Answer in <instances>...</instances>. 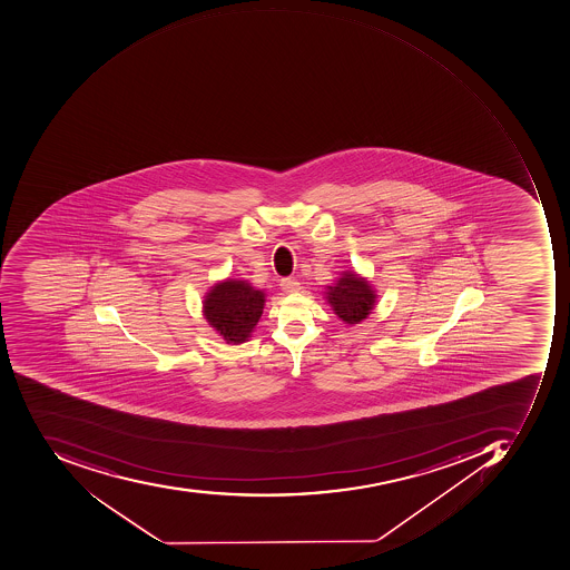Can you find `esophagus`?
Masks as SVG:
<instances>
[{"mask_svg": "<svg viewBox=\"0 0 570 570\" xmlns=\"http://www.w3.org/2000/svg\"><path fill=\"white\" fill-rule=\"evenodd\" d=\"M281 287L286 293H296V291L302 289V284H299L298 279H294V277H284V279H281Z\"/></svg>", "mask_w": 570, "mask_h": 570, "instance_id": "obj_1", "label": "esophagus"}]
</instances>
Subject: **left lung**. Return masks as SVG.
Returning <instances> with one entry per match:
<instances>
[{
    "instance_id": "8db88e82",
    "label": "left lung",
    "mask_w": 570,
    "mask_h": 570,
    "mask_svg": "<svg viewBox=\"0 0 570 570\" xmlns=\"http://www.w3.org/2000/svg\"><path fill=\"white\" fill-rule=\"evenodd\" d=\"M327 299L338 318H343L346 324H360L372 313L375 293L354 272H344L335 286H328Z\"/></svg>"
}]
</instances>
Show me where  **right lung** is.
<instances>
[{"label":"right lung","mask_w":570,"mask_h":570,"mask_svg":"<svg viewBox=\"0 0 570 570\" xmlns=\"http://www.w3.org/2000/svg\"><path fill=\"white\" fill-rule=\"evenodd\" d=\"M265 294L246 281L217 284L204 302L205 318L226 338V343H245L264 313Z\"/></svg>","instance_id":"add662e5"}]
</instances>
